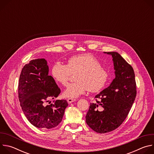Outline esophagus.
I'll return each instance as SVG.
<instances>
[{
    "mask_svg": "<svg viewBox=\"0 0 154 154\" xmlns=\"http://www.w3.org/2000/svg\"><path fill=\"white\" fill-rule=\"evenodd\" d=\"M76 100L75 99H72V98H69V99H68V100H67V101H68V102L69 103H72V102H74V101H75Z\"/></svg>",
    "mask_w": 154,
    "mask_h": 154,
    "instance_id": "1",
    "label": "esophagus"
}]
</instances>
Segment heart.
<instances>
[{
	"label": "heart",
	"instance_id": "obj_1",
	"mask_svg": "<svg viewBox=\"0 0 154 154\" xmlns=\"http://www.w3.org/2000/svg\"><path fill=\"white\" fill-rule=\"evenodd\" d=\"M77 73L74 83L69 84L63 92L65 97L76 98L88 90L91 93L101 91L108 80V72L99 61L91 54L70 58L67 64L57 62L52 68V75L56 82L66 85L71 74Z\"/></svg>",
	"mask_w": 154,
	"mask_h": 154
}]
</instances>
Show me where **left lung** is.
Returning a JSON list of instances; mask_svg holds the SVG:
<instances>
[{
	"instance_id": "8db88e82",
	"label": "left lung",
	"mask_w": 154,
	"mask_h": 154,
	"mask_svg": "<svg viewBox=\"0 0 154 154\" xmlns=\"http://www.w3.org/2000/svg\"><path fill=\"white\" fill-rule=\"evenodd\" d=\"M113 58L115 78L91 103L86 122L94 131L105 134L119 127L127 118L135 101L137 88L133 68L116 52H104Z\"/></svg>"
}]
</instances>
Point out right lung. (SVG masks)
<instances>
[{"label":"right lung","instance_id":"obj_1","mask_svg":"<svg viewBox=\"0 0 154 154\" xmlns=\"http://www.w3.org/2000/svg\"><path fill=\"white\" fill-rule=\"evenodd\" d=\"M60 91L54 79L49 75V66L45 58L32 60L22 69L19 100L26 117L35 127L50 129L61 122L68 105L67 101L57 100L48 105L45 103L57 97Z\"/></svg>","mask_w":154,"mask_h":154}]
</instances>
